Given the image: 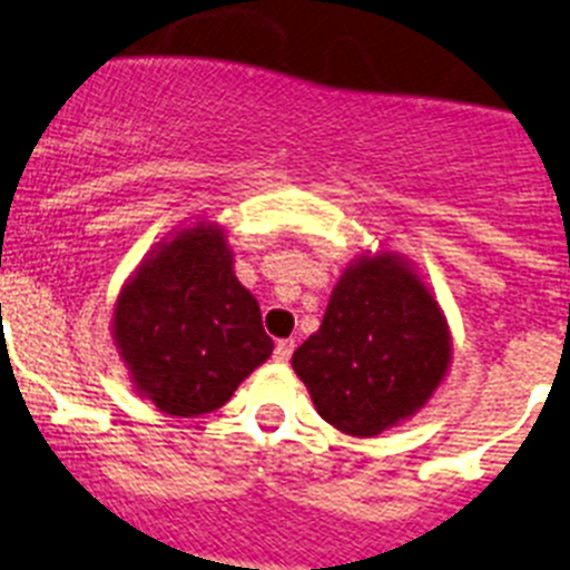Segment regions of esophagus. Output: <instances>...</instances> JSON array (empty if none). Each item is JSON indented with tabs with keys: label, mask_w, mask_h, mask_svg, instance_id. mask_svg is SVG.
Returning <instances> with one entry per match:
<instances>
[{
	"label": "esophagus",
	"mask_w": 570,
	"mask_h": 570,
	"mask_svg": "<svg viewBox=\"0 0 570 570\" xmlns=\"http://www.w3.org/2000/svg\"><path fill=\"white\" fill-rule=\"evenodd\" d=\"M292 351H295V340H278L275 343V360L278 363H286L292 357Z\"/></svg>",
	"instance_id": "34e87169"
}]
</instances>
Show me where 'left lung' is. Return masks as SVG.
Instances as JSON below:
<instances>
[{
    "mask_svg": "<svg viewBox=\"0 0 570 570\" xmlns=\"http://www.w3.org/2000/svg\"><path fill=\"white\" fill-rule=\"evenodd\" d=\"M453 363L439 301L391 249L351 261L321 328L292 354L317 413L340 433L371 439L428 405Z\"/></svg>",
    "mask_w": 570,
    "mask_h": 570,
    "instance_id": "1",
    "label": "left lung"
}]
</instances>
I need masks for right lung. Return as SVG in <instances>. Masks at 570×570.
I'll use <instances>...</instances> for the list:
<instances>
[{
    "instance_id": "add662e5",
    "label": "right lung",
    "mask_w": 570,
    "mask_h": 570,
    "mask_svg": "<svg viewBox=\"0 0 570 570\" xmlns=\"http://www.w3.org/2000/svg\"><path fill=\"white\" fill-rule=\"evenodd\" d=\"M111 340L135 391L179 419L225 405L273 354L225 227L207 219L168 233L137 264L115 301Z\"/></svg>"
}]
</instances>
